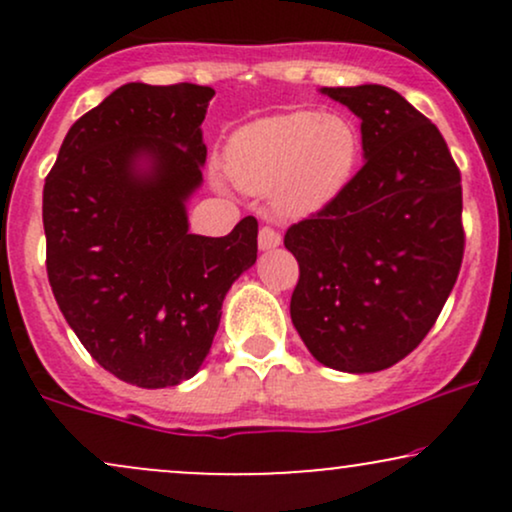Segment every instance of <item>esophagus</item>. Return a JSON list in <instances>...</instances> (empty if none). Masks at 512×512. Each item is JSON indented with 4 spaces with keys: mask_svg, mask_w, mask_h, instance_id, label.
Masks as SVG:
<instances>
[{
    "mask_svg": "<svg viewBox=\"0 0 512 512\" xmlns=\"http://www.w3.org/2000/svg\"><path fill=\"white\" fill-rule=\"evenodd\" d=\"M281 245V236L274 231L272 226H262L260 228V250H272Z\"/></svg>",
    "mask_w": 512,
    "mask_h": 512,
    "instance_id": "obj_1",
    "label": "esophagus"
}]
</instances>
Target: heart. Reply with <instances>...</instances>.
<instances>
[{"label":"heart","mask_w":512,"mask_h":512,"mask_svg":"<svg viewBox=\"0 0 512 512\" xmlns=\"http://www.w3.org/2000/svg\"><path fill=\"white\" fill-rule=\"evenodd\" d=\"M361 149V132L346 115L291 110L238 129L226 161L243 190L272 192L276 214L305 219L342 195L354 178Z\"/></svg>","instance_id":"heart-1"}]
</instances>
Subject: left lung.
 Masks as SVG:
<instances>
[{
    "mask_svg": "<svg viewBox=\"0 0 512 512\" xmlns=\"http://www.w3.org/2000/svg\"><path fill=\"white\" fill-rule=\"evenodd\" d=\"M322 93L361 120L366 163L332 204L286 231L301 267L291 320L322 366L375 373L424 342L455 286L460 170L438 127L392 88Z\"/></svg>",
    "mask_w": 512,
    "mask_h": 512,
    "instance_id": "obj_1",
    "label": "left lung"
}]
</instances>
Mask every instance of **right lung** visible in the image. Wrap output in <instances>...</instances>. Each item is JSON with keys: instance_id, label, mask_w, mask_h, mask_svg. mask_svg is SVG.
Here are the masks:
<instances>
[{"instance_id": "add662e5", "label": "right lung", "mask_w": 512, "mask_h": 512, "mask_svg": "<svg viewBox=\"0 0 512 512\" xmlns=\"http://www.w3.org/2000/svg\"><path fill=\"white\" fill-rule=\"evenodd\" d=\"M214 88L125 84L74 122L45 178L48 279L79 342L129 385L173 387L207 358L233 281L257 260V221L190 233Z\"/></svg>"}]
</instances>
